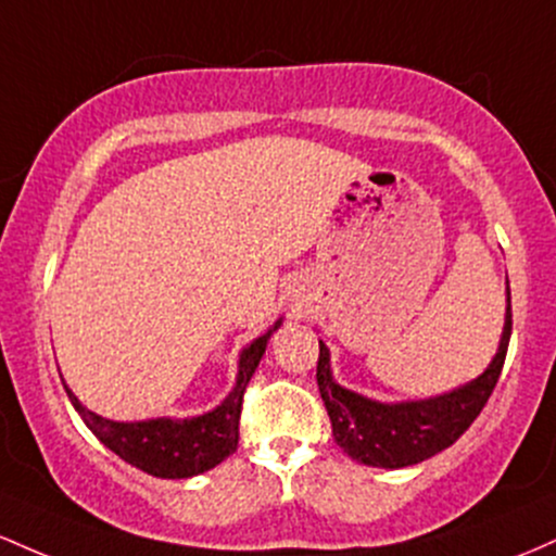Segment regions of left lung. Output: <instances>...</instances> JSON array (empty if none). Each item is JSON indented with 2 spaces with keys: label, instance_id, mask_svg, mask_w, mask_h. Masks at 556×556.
I'll return each instance as SVG.
<instances>
[{
  "label": "left lung",
  "instance_id": "left-lung-1",
  "mask_svg": "<svg viewBox=\"0 0 556 556\" xmlns=\"http://www.w3.org/2000/svg\"><path fill=\"white\" fill-rule=\"evenodd\" d=\"M509 336H513V296L507 289V320H504L502 344L489 370L452 394L404 404H380L341 389L330 378L328 349L320 344L317 389L326 402L336 444L359 465L391 467V470L417 465L444 452L472 426V420L489 402L491 391L496 389L504 357H507Z\"/></svg>",
  "mask_w": 556,
  "mask_h": 556
}]
</instances>
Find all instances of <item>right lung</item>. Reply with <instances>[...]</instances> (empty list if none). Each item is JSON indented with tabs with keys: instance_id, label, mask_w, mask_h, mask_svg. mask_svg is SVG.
Instances as JSON below:
<instances>
[{
	"instance_id": "right-lung-1",
	"label": "right lung",
	"mask_w": 556,
	"mask_h": 556,
	"mask_svg": "<svg viewBox=\"0 0 556 556\" xmlns=\"http://www.w3.org/2000/svg\"><path fill=\"white\" fill-rule=\"evenodd\" d=\"M278 328V326H276ZM273 328V330H276ZM273 330L252 341L239 359V378L236 389L230 391L226 402L207 415L191 417V420H157L143 422H112L104 417L89 413L84 404L71 396L73 407L84 417L89 430L102 441L104 446L112 448L128 465L139 467L154 478H191L199 472H207L215 465L239 448V420L241 404H244V391L257 370L262 354H265L267 339Z\"/></svg>"
}]
</instances>
